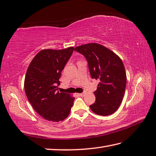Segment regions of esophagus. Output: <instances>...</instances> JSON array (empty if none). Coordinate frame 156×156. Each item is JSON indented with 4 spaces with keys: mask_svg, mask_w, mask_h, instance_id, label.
Instances as JSON below:
<instances>
[{
    "mask_svg": "<svg viewBox=\"0 0 156 156\" xmlns=\"http://www.w3.org/2000/svg\"><path fill=\"white\" fill-rule=\"evenodd\" d=\"M84 94H85V93H79V94H78L79 96L80 97H83L84 95Z\"/></svg>",
    "mask_w": 156,
    "mask_h": 156,
    "instance_id": "34e87169",
    "label": "esophagus"
}]
</instances>
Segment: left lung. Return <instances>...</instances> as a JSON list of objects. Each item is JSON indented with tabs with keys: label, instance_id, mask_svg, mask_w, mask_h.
Returning <instances> with one entry per match:
<instances>
[{
	"label": "left lung",
	"instance_id": "8db88e82",
	"mask_svg": "<svg viewBox=\"0 0 156 156\" xmlns=\"http://www.w3.org/2000/svg\"><path fill=\"white\" fill-rule=\"evenodd\" d=\"M88 62L91 78L99 80L94 94L95 101L90 105L94 113L109 115L120 107L126 85V74L122 61L114 52L97 43H88L76 47Z\"/></svg>",
	"mask_w": 156,
	"mask_h": 156
}]
</instances>
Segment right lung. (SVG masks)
<instances>
[{"mask_svg":"<svg viewBox=\"0 0 156 156\" xmlns=\"http://www.w3.org/2000/svg\"><path fill=\"white\" fill-rule=\"evenodd\" d=\"M74 50L73 47L42 50L27 69L24 81L27 98L34 109L47 120H63L74 104V97L57 90L61 73Z\"/></svg>","mask_w":156,"mask_h":156,"instance_id":"1","label":"right lung"}]
</instances>
